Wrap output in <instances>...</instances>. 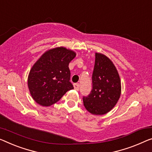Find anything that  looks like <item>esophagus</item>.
Listing matches in <instances>:
<instances>
[{"mask_svg":"<svg viewBox=\"0 0 152 152\" xmlns=\"http://www.w3.org/2000/svg\"><path fill=\"white\" fill-rule=\"evenodd\" d=\"M79 86H80V85H79L78 83H75V84H74V89L76 90V91H78V90H79Z\"/></svg>","mask_w":152,"mask_h":152,"instance_id":"1","label":"esophagus"}]
</instances>
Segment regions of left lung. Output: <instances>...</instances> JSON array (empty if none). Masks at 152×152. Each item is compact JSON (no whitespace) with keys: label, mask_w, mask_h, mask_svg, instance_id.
Segmentation results:
<instances>
[{"label":"left lung","mask_w":152,"mask_h":152,"mask_svg":"<svg viewBox=\"0 0 152 152\" xmlns=\"http://www.w3.org/2000/svg\"><path fill=\"white\" fill-rule=\"evenodd\" d=\"M93 89L83 104L87 111L95 115H102L110 111L121 96V80L112 61L104 54L96 53L92 75Z\"/></svg>","instance_id":"left-lung-1"}]
</instances>
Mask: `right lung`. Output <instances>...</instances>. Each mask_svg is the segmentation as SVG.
Here are the masks:
<instances>
[{
    "instance_id": "obj_1",
    "label": "right lung",
    "mask_w": 152,
    "mask_h": 152,
    "mask_svg": "<svg viewBox=\"0 0 152 152\" xmlns=\"http://www.w3.org/2000/svg\"><path fill=\"white\" fill-rule=\"evenodd\" d=\"M76 53L64 47H57L42 54L30 70L28 87L33 99L43 106L54 104L63 95L74 89L69 82V63Z\"/></svg>"
}]
</instances>
